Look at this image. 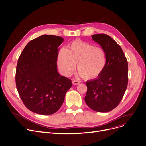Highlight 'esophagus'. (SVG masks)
I'll return each instance as SVG.
<instances>
[{"instance_id":"obj_1","label":"esophagus","mask_w":146,"mask_h":146,"mask_svg":"<svg viewBox=\"0 0 146 146\" xmlns=\"http://www.w3.org/2000/svg\"><path fill=\"white\" fill-rule=\"evenodd\" d=\"M72 83H73V84H74V85H77V84L80 83V82H79V81L76 80H74V79H73V80H72Z\"/></svg>"}]
</instances>
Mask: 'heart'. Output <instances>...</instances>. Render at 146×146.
<instances>
[{
  "label": "heart",
  "instance_id": "b5f03b06",
  "mask_svg": "<svg viewBox=\"0 0 146 146\" xmlns=\"http://www.w3.org/2000/svg\"><path fill=\"white\" fill-rule=\"evenodd\" d=\"M106 62L107 55L103 48L81 40L73 42L66 49L61 48L57 57V65L62 74L70 76L77 64V74L86 80L98 77L103 71Z\"/></svg>",
  "mask_w": 146,
  "mask_h": 146
}]
</instances>
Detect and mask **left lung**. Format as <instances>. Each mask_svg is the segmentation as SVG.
Masks as SVG:
<instances>
[{
  "mask_svg": "<svg viewBox=\"0 0 146 146\" xmlns=\"http://www.w3.org/2000/svg\"><path fill=\"white\" fill-rule=\"evenodd\" d=\"M92 39L103 48L107 62L96 79L86 82V104L97 112L113 110L121 100L128 84V63L121 47L106 34H96Z\"/></svg>",
  "mask_w": 146,
  "mask_h": 146,
  "instance_id": "left-lung-1",
  "label": "left lung"
}]
</instances>
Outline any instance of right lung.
Returning a JSON list of instances; mask_svg holds the SVG:
<instances>
[{"mask_svg":"<svg viewBox=\"0 0 146 146\" xmlns=\"http://www.w3.org/2000/svg\"><path fill=\"white\" fill-rule=\"evenodd\" d=\"M60 36L44 35L29 42L19 57L16 71L17 92L26 108L42 115L53 114L63 104L72 80L57 69Z\"/></svg>","mask_w":146,"mask_h":146,"instance_id":"obj_1","label":"right lung"}]
</instances>
